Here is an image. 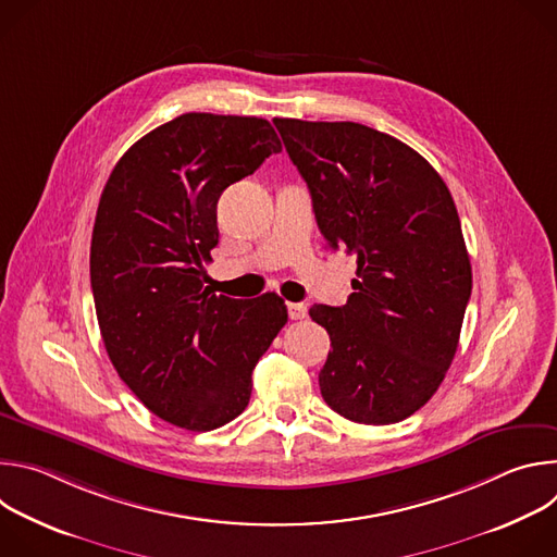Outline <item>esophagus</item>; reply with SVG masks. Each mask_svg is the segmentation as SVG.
Listing matches in <instances>:
<instances>
[{
  "label": "esophagus",
  "mask_w": 557,
  "mask_h": 557,
  "mask_svg": "<svg viewBox=\"0 0 557 557\" xmlns=\"http://www.w3.org/2000/svg\"><path fill=\"white\" fill-rule=\"evenodd\" d=\"M306 306L304 304H288V317L290 320H304L306 317Z\"/></svg>",
  "instance_id": "esophagus-1"
}]
</instances>
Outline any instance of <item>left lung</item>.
<instances>
[{
    "label": "left lung",
    "mask_w": 557,
    "mask_h": 557,
    "mask_svg": "<svg viewBox=\"0 0 557 557\" xmlns=\"http://www.w3.org/2000/svg\"><path fill=\"white\" fill-rule=\"evenodd\" d=\"M273 123L329 249L357 256L348 301L310 308L333 346L324 401L355 423H399L445 379L471 295L451 194L419 151L368 125Z\"/></svg>",
    "instance_id": "obj_1"
}]
</instances>
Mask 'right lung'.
<instances>
[{"mask_svg": "<svg viewBox=\"0 0 557 557\" xmlns=\"http://www.w3.org/2000/svg\"><path fill=\"white\" fill-rule=\"evenodd\" d=\"M282 143L269 121L189 112L136 140L99 200L90 282L112 366L163 421L209 432L251 399V374L288 320L280 295H215L222 191Z\"/></svg>", "mask_w": 557, "mask_h": 557, "instance_id": "obj_1", "label": "right lung"}]
</instances>
